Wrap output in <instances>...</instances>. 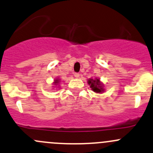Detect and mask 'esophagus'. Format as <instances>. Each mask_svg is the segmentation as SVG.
I'll use <instances>...</instances> for the list:
<instances>
[{"instance_id": "1", "label": "esophagus", "mask_w": 153, "mask_h": 153, "mask_svg": "<svg viewBox=\"0 0 153 153\" xmlns=\"http://www.w3.org/2000/svg\"><path fill=\"white\" fill-rule=\"evenodd\" d=\"M74 76H75V78H79L80 74H79V73H78V72H75V73L74 74Z\"/></svg>"}]
</instances>
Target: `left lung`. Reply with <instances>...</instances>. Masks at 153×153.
<instances>
[{"label":"left lung","instance_id":"1","mask_svg":"<svg viewBox=\"0 0 153 153\" xmlns=\"http://www.w3.org/2000/svg\"><path fill=\"white\" fill-rule=\"evenodd\" d=\"M88 83H89V84L90 85V87L91 88V89L94 91H95V92L100 93L103 91L104 89L103 88H102V85L101 84L99 79H90Z\"/></svg>","mask_w":153,"mask_h":153}]
</instances>
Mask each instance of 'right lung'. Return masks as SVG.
Listing matches in <instances>:
<instances>
[{
	"label": "right lung",
	"mask_w": 153,
	"mask_h": 153,
	"mask_svg": "<svg viewBox=\"0 0 153 153\" xmlns=\"http://www.w3.org/2000/svg\"><path fill=\"white\" fill-rule=\"evenodd\" d=\"M59 79H56V80H55V82H54V83H55V85H56L58 83H59Z\"/></svg>",
	"instance_id": "add662e5"
}]
</instances>
